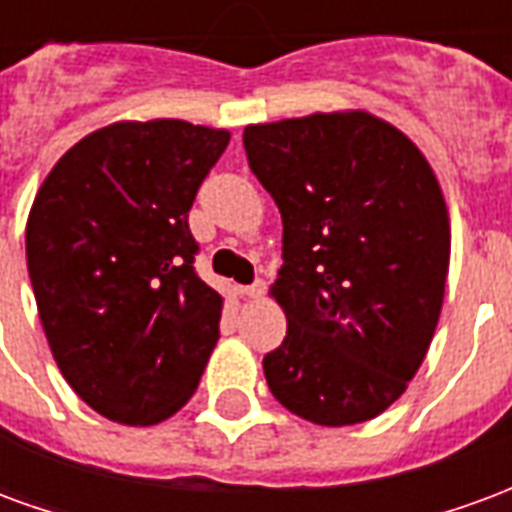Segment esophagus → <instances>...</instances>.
Listing matches in <instances>:
<instances>
[{
  "label": "esophagus",
  "mask_w": 512,
  "mask_h": 512,
  "mask_svg": "<svg viewBox=\"0 0 512 512\" xmlns=\"http://www.w3.org/2000/svg\"><path fill=\"white\" fill-rule=\"evenodd\" d=\"M238 293H241L244 299H263V296H266V282H255V285L238 288Z\"/></svg>",
  "instance_id": "34e87169"
}]
</instances>
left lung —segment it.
Masks as SVG:
<instances>
[{
	"instance_id": "8db88e82",
	"label": "left lung",
	"mask_w": 512,
	"mask_h": 512,
	"mask_svg": "<svg viewBox=\"0 0 512 512\" xmlns=\"http://www.w3.org/2000/svg\"><path fill=\"white\" fill-rule=\"evenodd\" d=\"M249 167L282 213L277 301L288 334L263 359L296 417H378L428 354L450 271V211L425 153L365 109L252 123Z\"/></svg>"
}]
</instances>
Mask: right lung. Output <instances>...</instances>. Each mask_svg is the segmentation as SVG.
<instances>
[{"label":"right lung","instance_id":"add662e5","mask_svg":"<svg viewBox=\"0 0 512 512\" xmlns=\"http://www.w3.org/2000/svg\"><path fill=\"white\" fill-rule=\"evenodd\" d=\"M227 128L120 120L79 139L27 219L38 315L65 381L101 417L147 428L189 403L224 299L194 274L189 211Z\"/></svg>","mask_w":512,"mask_h":512}]
</instances>
